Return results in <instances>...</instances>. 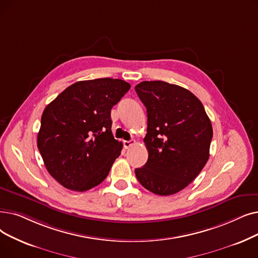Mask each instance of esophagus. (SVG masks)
<instances>
[{
	"label": "esophagus",
	"mask_w": 258,
	"mask_h": 258,
	"mask_svg": "<svg viewBox=\"0 0 258 258\" xmlns=\"http://www.w3.org/2000/svg\"><path fill=\"white\" fill-rule=\"evenodd\" d=\"M135 143H136L135 140H130V141L125 140V141H123V145H124L125 149H130V148L132 147V145H134Z\"/></svg>",
	"instance_id": "34e87169"
}]
</instances>
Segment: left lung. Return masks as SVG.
<instances>
[{
	"label": "left lung",
	"instance_id": "obj_1",
	"mask_svg": "<svg viewBox=\"0 0 258 258\" xmlns=\"http://www.w3.org/2000/svg\"><path fill=\"white\" fill-rule=\"evenodd\" d=\"M135 91L147 107L144 143L149 158L135 170L138 181L160 196L191 183L210 157L211 121L200 100L187 89L163 81H143Z\"/></svg>",
	"mask_w": 258,
	"mask_h": 258
}]
</instances>
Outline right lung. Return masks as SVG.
Instances as JSON below:
<instances>
[{"label":"right lung","instance_id":"1","mask_svg":"<svg viewBox=\"0 0 258 258\" xmlns=\"http://www.w3.org/2000/svg\"><path fill=\"white\" fill-rule=\"evenodd\" d=\"M130 88L111 78L79 81L44 109L38 149L61 185L84 192L106 178L122 150L111 133L110 109Z\"/></svg>","mask_w":258,"mask_h":258}]
</instances>
